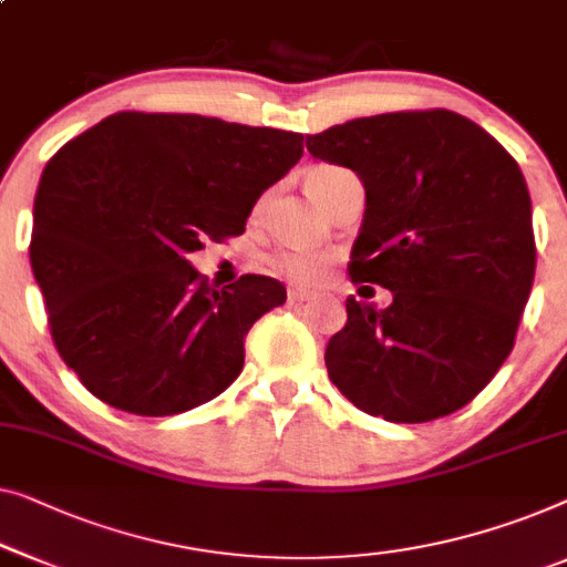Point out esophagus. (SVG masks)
I'll return each instance as SVG.
<instances>
[{
	"label": "esophagus",
	"instance_id": "34e87169",
	"mask_svg": "<svg viewBox=\"0 0 567 567\" xmlns=\"http://www.w3.org/2000/svg\"><path fill=\"white\" fill-rule=\"evenodd\" d=\"M311 299V291L307 289H289V303H303Z\"/></svg>",
	"mask_w": 567,
	"mask_h": 567
}]
</instances>
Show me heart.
Segmentation results:
<instances>
[{"label":"heart","instance_id":"heart-1","mask_svg":"<svg viewBox=\"0 0 567 567\" xmlns=\"http://www.w3.org/2000/svg\"><path fill=\"white\" fill-rule=\"evenodd\" d=\"M348 178H352L348 168L332 166V163H319V166L307 168V174H303V186H307L311 199L322 207L327 196H330L342 182H348ZM327 264H330V258H327L324 252L315 250H278L268 258V268L274 270L276 276L301 286L317 284L319 278L324 276Z\"/></svg>","mask_w":567,"mask_h":567}]
</instances>
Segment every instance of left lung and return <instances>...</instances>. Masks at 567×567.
<instances>
[{
    "instance_id": "left-lung-1",
    "label": "left lung",
    "mask_w": 567,
    "mask_h": 567,
    "mask_svg": "<svg viewBox=\"0 0 567 567\" xmlns=\"http://www.w3.org/2000/svg\"><path fill=\"white\" fill-rule=\"evenodd\" d=\"M307 147L363 182L348 270L352 284L393 297L385 309L348 297V324L324 352L330 381L385 422L457 412L504 365L535 281L519 166L450 110L358 117L307 135Z\"/></svg>"
}]
</instances>
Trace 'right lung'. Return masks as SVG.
Masks as SVG:
<instances>
[{
	"instance_id": "add662e5",
	"label": "right lung",
	"mask_w": 567,
	"mask_h": 567,
	"mask_svg": "<svg viewBox=\"0 0 567 567\" xmlns=\"http://www.w3.org/2000/svg\"><path fill=\"white\" fill-rule=\"evenodd\" d=\"M303 135L202 114L117 112L48 161L30 266L63 363L104 404L171 416L243 371L245 334L286 301L276 278L217 291L186 256L245 233Z\"/></svg>"
}]
</instances>
